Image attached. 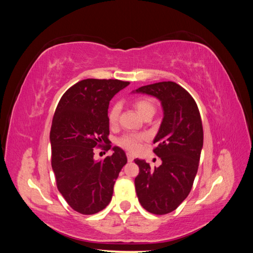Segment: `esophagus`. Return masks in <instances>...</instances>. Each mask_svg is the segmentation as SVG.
I'll use <instances>...</instances> for the list:
<instances>
[{"label":"esophagus","mask_w":253,"mask_h":253,"mask_svg":"<svg viewBox=\"0 0 253 253\" xmlns=\"http://www.w3.org/2000/svg\"><path fill=\"white\" fill-rule=\"evenodd\" d=\"M126 157H127V162L131 163L134 160V155L131 154V153H126Z\"/></svg>","instance_id":"34e87169"}]
</instances>
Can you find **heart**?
I'll list each match as a JSON object with an SVG mask.
<instances>
[{
  "instance_id": "obj_1",
  "label": "heart",
  "mask_w": 253,
  "mask_h": 253,
  "mask_svg": "<svg viewBox=\"0 0 253 253\" xmlns=\"http://www.w3.org/2000/svg\"><path fill=\"white\" fill-rule=\"evenodd\" d=\"M134 106L136 111L138 112V114L143 118L147 115H153L155 113V105L153 103L150 99H145V98H140L137 99V100L134 102ZM119 104H114L110 112H109V122L111 125H115L118 120L119 116ZM144 138L143 135L140 134H125L122 135L120 138L118 139V144L120 147L125 148L129 151H136L138 150L140 147V142Z\"/></svg>"
}]
</instances>
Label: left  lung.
<instances>
[{"label": "left lung", "mask_w": 253, "mask_h": 253, "mask_svg": "<svg viewBox=\"0 0 253 253\" xmlns=\"http://www.w3.org/2000/svg\"><path fill=\"white\" fill-rule=\"evenodd\" d=\"M162 102L164 118L153 150L163 164L151 168L135 159L139 174L135 178L138 201L150 213L163 215L186 200L193 186L204 143V131L197 104L188 91L172 81L158 82L136 89Z\"/></svg>", "instance_id": "left-lung-1"}]
</instances>
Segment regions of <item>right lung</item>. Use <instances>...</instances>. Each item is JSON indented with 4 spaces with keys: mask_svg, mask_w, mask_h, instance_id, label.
I'll return each mask as SVG.
<instances>
[{
    "mask_svg": "<svg viewBox=\"0 0 253 253\" xmlns=\"http://www.w3.org/2000/svg\"><path fill=\"white\" fill-rule=\"evenodd\" d=\"M129 82L117 79H85L61 97L50 128L51 167L57 188L66 203L81 214L103 210L112 200L119 172L127 159L125 151L114 147L112 157L93 159V148L107 150L111 99Z\"/></svg>",
    "mask_w": 253,
    "mask_h": 253,
    "instance_id": "1",
    "label": "right lung"
}]
</instances>
